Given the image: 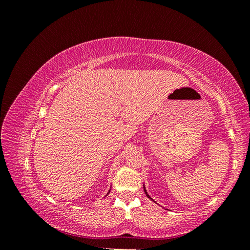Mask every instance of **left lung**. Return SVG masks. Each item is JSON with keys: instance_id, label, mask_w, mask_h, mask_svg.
<instances>
[{"instance_id": "left-lung-1", "label": "left lung", "mask_w": 250, "mask_h": 250, "mask_svg": "<svg viewBox=\"0 0 250 250\" xmlns=\"http://www.w3.org/2000/svg\"><path fill=\"white\" fill-rule=\"evenodd\" d=\"M144 191H145V193H146V195H147V197H148V198H150L151 200H152V198H151V197H150V196L148 195V193H147V191H146V188H145V187H144Z\"/></svg>"}]
</instances>
